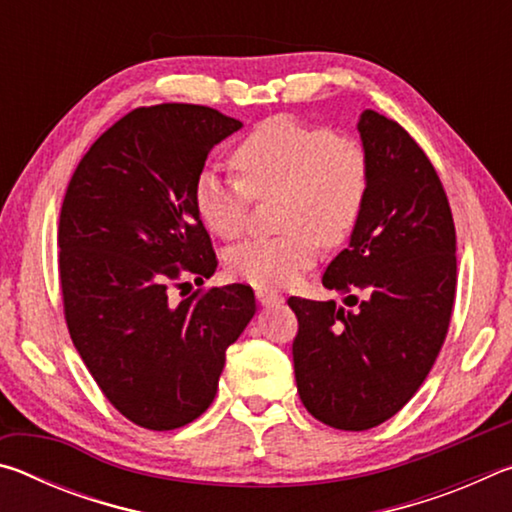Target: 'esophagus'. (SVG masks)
I'll return each instance as SVG.
<instances>
[{
	"label": "esophagus",
	"instance_id": "esophagus-1",
	"mask_svg": "<svg viewBox=\"0 0 512 512\" xmlns=\"http://www.w3.org/2000/svg\"><path fill=\"white\" fill-rule=\"evenodd\" d=\"M255 296H257V300H259V305H264V307L282 305V302H284V298L280 296V293H275V291H266V289H257V291H255Z\"/></svg>",
	"mask_w": 512,
	"mask_h": 512
}]
</instances>
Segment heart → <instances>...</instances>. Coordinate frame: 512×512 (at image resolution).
Returning a JSON list of instances; mask_svg holds the SVG:
<instances>
[{"mask_svg": "<svg viewBox=\"0 0 512 512\" xmlns=\"http://www.w3.org/2000/svg\"><path fill=\"white\" fill-rule=\"evenodd\" d=\"M237 178L203 169L194 183L198 219L221 239L246 228L250 198L282 194L280 228L268 239H248L228 253V271L277 289L296 282L316 264L320 241L336 246L357 228L368 201L370 162L361 142L325 126L273 117L232 151Z\"/></svg>", "mask_w": 512, "mask_h": 512, "instance_id": "obj_1", "label": "heart"}]
</instances>
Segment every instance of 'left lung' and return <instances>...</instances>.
<instances>
[{"label":"left lung","instance_id":"1","mask_svg":"<svg viewBox=\"0 0 512 512\" xmlns=\"http://www.w3.org/2000/svg\"><path fill=\"white\" fill-rule=\"evenodd\" d=\"M357 128L368 201L323 275L325 289L350 293L348 309L289 298L300 400L343 431L377 427L411 400L443 348L456 296V230L436 169L397 121L363 110Z\"/></svg>","mask_w":512,"mask_h":512}]
</instances>
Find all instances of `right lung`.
<instances>
[{
  "instance_id": "right-lung-1",
  "label": "right lung",
  "mask_w": 512,
  "mask_h": 512,
  "mask_svg": "<svg viewBox=\"0 0 512 512\" xmlns=\"http://www.w3.org/2000/svg\"><path fill=\"white\" fill-rule=\"evenodd\" d=\"M241 126L192 103L137 108L90 146L67 185L58 271L69 336L110 404L144 429H178L207 411L225 350L255 316L246 284L178 305L169 296L183 275L203 284L219 264L194 183Z\"/></svg>"
}]
</instances>
